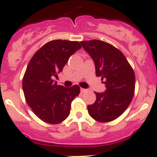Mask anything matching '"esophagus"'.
Returning a JSON list of instances; mask_svg holds the SVG:
<instances>
[{"mask_svg":"<svg viewBox=\"0 0 157 157\" xmlns=\"http://www.w3.org/2000/svg\"><path fill=\"white\" fill-rule=\"evenodd\" d=\"M80 90H81V93H86L87 91V90H86V89L81 88V89H80Z\"/></svg>","mask_w":157,"mask_h":157,"instance_id":"34e87169","label":"esophagus"}]
</instances>
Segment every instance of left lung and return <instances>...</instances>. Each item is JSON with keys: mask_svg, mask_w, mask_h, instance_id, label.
I'll return each instance as SVG.
<instances>
[{"mask_svg": "<svg viewBox=\"0 0 157 157\" xmlns=\"http://www.w3.org/2000/svg\"><path fill=\"white\" fill-rule=\"evenodd\" d=\"M94 59L96 75L105 84V93H96L95 103L87 106L90 116L101 123L116 120L130 104L135 90V75L123 52L101 40L81 41Z\"/></svg>", "mask_w": 157, "mask_h": 157, "instance_id": "1", "label": "left lung"}]
</instances>
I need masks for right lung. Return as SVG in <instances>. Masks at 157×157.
I'll return each mask as SVG.
<instances>
[{
    "label": "right lung",
    "mask_w": 157,
    "mask_h": 157,
    "mask_svg": "<svg viewBox=\"0 0 157 157\" xmlns=\"http://www.w3.org/2000/svg\"><path fill=\"white\" fill-rule=\"evenodd\" d=\"M81 48L78 41L53 40L41 47L30 59L23 75V90L27 105L42 121L58 124L70 114L71 102L79 94L80 87L57 85L53 78Z\"/></svg>",
    "instance_id": "right-lung-1"
}]
</instances>
